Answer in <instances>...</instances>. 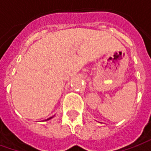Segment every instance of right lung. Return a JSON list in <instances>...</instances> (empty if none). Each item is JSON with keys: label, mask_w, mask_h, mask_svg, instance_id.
Listing matches in <instances>:
<instances>
[{"label": "right lung", "mask_w": 151, "mask_h": 151, "mask_svg": "<svg viewBox=\"0 0 151 151\" xmlns=\"http://www.w3.org/2000/svg\"><path fill=\"white\" fill-rule=\"evenodd\" d=\"M51 118H52V117H50V118H49V119H51ZM49 119H47V120H49Z\"/></svg>", "instance_id": "1"}]
</instances>
